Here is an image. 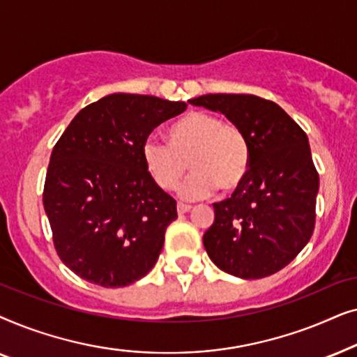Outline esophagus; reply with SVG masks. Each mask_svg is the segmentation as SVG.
I'll return each mask as SVG.
<instances>
[{
    "mask_svg": "<svg viewBox=\"0 0 357 357\" xmlns=\"http://www.w3.org/2000/svg\"><path fill=\"white\" fill-rule=\"evenodd\" d=\"M190 209H192V206H190V204H185V203H178V204H177V211H178V214L188 213Z\"/></svg>",
    "mask_w": 357,
    "mask_h": 357,
    "instance_id": "1",
    "label": "esophagus"
}]
</instances>
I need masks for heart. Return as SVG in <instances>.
I'll return each mask as SVG.
<instances>
[{
  "mask_svg": "<svg viewBox=\"0 0 357 357\" xmlns=\"http://www.w3.org/2000/svg\"><path fill=\"white\" fill-rule=\"evenodd\" d=\"M169 141L149 135L141 144L144 167L159 188H175L188 165L193 174L178 187V195L187 199L206 198L216 187L232 192L247 177L250 167L247 135L221 116L193 112L170 126Z\"/></svg>",
  "mask_w": 357,
  "mask_h": 357,
  "instance_id": "obj_1",
  "label": "heart"
}]
</instances>
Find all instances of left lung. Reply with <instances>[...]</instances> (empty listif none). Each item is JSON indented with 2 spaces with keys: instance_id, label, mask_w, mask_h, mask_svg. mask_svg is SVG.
Masks as SVG:
<instances>
[{
  "instance_id": "obj_1",
  "label": "left lung",
  "mask_w": 357,
  "mask_h": 357,
  "mask_svg": "<svg viewBox=\"0 0 357 357\" xmlns=\"http://www.w3.org/2000/svg\"><path fill=\"white\" fill-rule=\"evenodd\" d=\"M190 104L221 112L250 144V167L231 198L214 203L203 243L219 270L242 280L280 271L315 226L319 174L304 130L275 102L250 94H206Z\"/></svg>"
}]
</instances>
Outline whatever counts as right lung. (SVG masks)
Listing matches in <instances>:
<instances>
[{"label": "right lung", "mask_w": 357, "mask_h": 357, "mask_svg": "<svg viewBox=\"0 0 357 357\" xmlns=\"http://www.w3.org/2000/svg\"><path fill=\"white\" fill-rule=\"evenodd\" d=\"M185 109L180 100L110 94L84 107L58 139L43 208L58 257L82 280L123 287L155 265L177 203L149 177L141 144Z\"/></svg>", "instance_id": "1"}]
</instances>
